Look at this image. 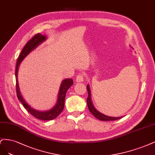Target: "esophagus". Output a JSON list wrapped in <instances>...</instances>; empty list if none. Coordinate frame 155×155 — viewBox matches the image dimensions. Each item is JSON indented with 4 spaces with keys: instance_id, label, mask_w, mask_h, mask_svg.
I'll return each mask as SVG.
<instances>
[{
    "instance_id": "esophagus-1",
    "label": "esophagus",
    "mask_w": 155,
    "mask_h": 155,
    "mask_svg": "<svg viewBox=\"0 0 155 155\" xmlns=\"http://www.w3.org/2000/svg\"><path fill=\"white\" fill-rule=\"evenodd\" d=\"M83 81H84V77L82 74H78V75L77 76V77H76V82H77L81 83V82H82Z\"/></svg>"
}]
</instances>
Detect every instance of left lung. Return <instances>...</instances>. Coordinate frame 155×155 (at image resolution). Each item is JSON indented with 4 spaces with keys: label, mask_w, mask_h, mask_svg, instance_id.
<instances>
[{
    "label": "left lung",
    "mask_w": 155,
    "mask_h": 155,
    "mask_svg": "<svg viewBox=\"0 0 155 155\" xmlns=\"http://www.w3.org/2000/svg\"><path fill=\"white\" fill-rule=\"evenodd\" d=\"M87 90L88 93V97L87 99V106L89 108V111L91 112V113L93 114V115L97 118V119L100 120L102 121H110V120H118L120 118H122L123 117H109L107 116L106 114H104L100 111H98L97 109L94 107V105L92 102V100H91V89H90V86L89 85H87Z\"/></svg>",
    "instance_id": "8db88e82"
}]
</instances>
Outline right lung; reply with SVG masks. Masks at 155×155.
<instances>
[{"mask_svg": "<svg viewBox=\"0 0 155 155\" xmlns=\"http://www.w3.org/2000/svg\"><path fill=\"white\" fill-rule=\"evenodd\" d=\"M46 39L47 37L46 35H42L38 33L35 35L31 40H29V41L26 43V44L25 45V46L22 49V50L18 58L15 70L16 89L18 99L21 102L25 109H26V110L29 113L31 114L33 117L38 119L42 120H51L57 118L59 115L60 113H62L64 107V101L65 98H66V92L68 90V89L73 84V81L71 78H66L63 80L62 82H61V86H60L57 103L54 105V106H53L51 109H49V110L40 111L34 109L29 106L23 98L21 91H20V87L18 86V81L17 75L19 66L24 60V58L26 57L29 53H31L35 49L37 48L39 45H41L45 41H46Z\"/></svg>", "mask_w": 155, "mask_h": 155, "instance_id": "obj_1", "label": "right lung"}]
</instances>
